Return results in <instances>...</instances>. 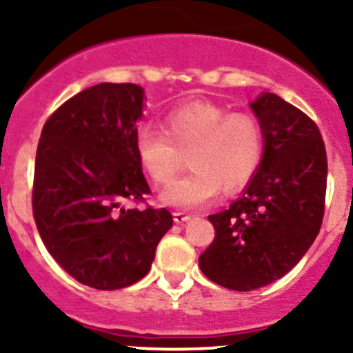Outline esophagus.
Instances as JSON below:
<instances>
[{
	"label": "esophagus",
	"instance_id": "1",
	"mask_svg": "<svg viewBox=\"0 0 353 353\" xmlns=\"http://www.w3.org/2000/svg\"><path fill=\"white\" fill-rule=\"evenodd\" d=\"M172 217H174V222H176V224H183V222L190 221V215L184 214V212H174Z\"/></svg>",
	"mask_w": 353,
	"mask_h": 353
}]
</instances>
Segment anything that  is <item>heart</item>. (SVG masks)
<instances>
[{"label":"heart","instance_id":"obj_1","mask_svg":"<svg viewBox=\"0 0 353 353\" xmlns=\"http://www.w3.org/2000/svg\"><path fill=\"white\" fill-rule=\"evenodd\" d=\"M188 152L184 176L162 193L167 205L198 208L214 200L221 190L241 191L259 172L265 152L262 124L252 114L236 112L212 101H188L172 108L162 121V131L141 128L134 152L139 165L157 184H167Z\"/></svg>","mask_w":353,"mask_h":353}]
</instances>
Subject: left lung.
<instances>
[{"label": "left lung", "mask_w": 353, "mask_h": 353, "mask_svg": "<svg viewBox=\"0 0 353 353\" xmlns=\"http://www.w3.org/2000/svg\"><path fill=\"white\" fill-rule=\"evenodd\" d=\"M262 124V165L228 210L208 215L215 238L200 255L210 281L250 292L283 278L319 234L327 159L319 128L274 93L250 103Z\"/></svg>", "instance_id": "left-lung-1"}]
</instances>
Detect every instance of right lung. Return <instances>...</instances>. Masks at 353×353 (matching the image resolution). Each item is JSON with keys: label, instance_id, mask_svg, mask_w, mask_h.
Instances as JSON below:
<instances>
[{"label": "right lung", "instance_id": "1", "mask_svg": "<svg viewBox=\"0 0 353 353\" xmlns=\"http://www.w3.org/2000/svg\"><path fill=\"white\" fill-rule=\"evenodd\" d=\"M143 100L145 90L129 82L88 88L51 114L37 145V231L61 268L91 288L145 278L172 228L165 208L124 207L152 193L134 152Z\"/></svg>", "mask_w": 353, "mask_h": 353}]
</instances>
